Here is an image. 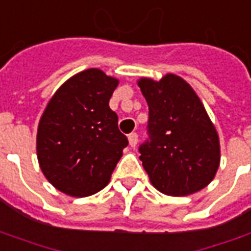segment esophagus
Masks as SVG:
<instances>
[{"instance_id": "34e87169", "label": "esophagus", "mask_w": 251, "mask_h": 251, "mask_svg": "<svg viewBox=\"0 0 251 251\" xmlns=\"http://www.w3.org/2000/svg\"><path fill=\"white\" fill-rule=\"evenodd\" d=\"M137 143H139V134L137 133H130L129 134V144H130V147H136Z\"/></svg>"}]
</instances>
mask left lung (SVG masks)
Listing matches in <instances>:
<instances>
[{"label": "left lung", "mask_w": 251, "mask_h": 251, "mask_svg": "<svg viewBox=\"0 0 251 251\" xmlns=\"http://www.w3.org/2000/svg\"><path fill=\"white\" fill-rule=\"evenodd\" d=\"M148 103V139L140 161L156 190L172 197L191 195L214 178L220 141L203 104L188 83L168 74L159 82L141 78Z\"/></svg>", "instance_id": "obj_1"}]
</instances>
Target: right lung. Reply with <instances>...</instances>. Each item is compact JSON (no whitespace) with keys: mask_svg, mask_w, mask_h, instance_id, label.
<instances>
[{"mask_svg":"<svg viewBox=\"0 0 251 251\" xmlns=\"http://www.w3.org/2000/svg\"><path fill=\"white\" fill-rule=\"evenodd\" d=\"M118 79L97 68L71 76L48 103L37 133V155L48 181L70 197L96 194L129 144L110 99Z\"/></svg>","mask_w":251,"mask_h":251,"instance_id":"obj_1","label":"right lung"}]
</instances>
